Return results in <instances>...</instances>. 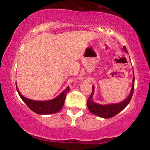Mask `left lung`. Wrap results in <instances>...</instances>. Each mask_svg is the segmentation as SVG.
Here are the masks:
<instances>
[{
	"label": "left lung",
	"mask_w": 150,
	"mask_h": 150,
	"mask_svg": "<svg viewBox=\"0 0 150 150\" xmlns=\"http://www.w3.org/2000/svg\"><path fill=\"white\" fill-rule=\"evenodd\" d=\"M123 50L126 52H128L125 46H123ZM134 85H135V77H133V80H132V86L131 89V92L129 96L124 101H121V102L118 103V104H107V105H101L97 104V103L93 101V94H94V87L92 86V92L91 93L90 96H89L88 99H87V107H88L89 111L93 114L96 115V116L101 117V118H110L112 117L115 116L116 114L120 112L122 110L128 106V104L130 103L131 100L132 94H133L134 90Z\"/></svg>",
	"instance_id": "8db88e82"
}]
</instances>
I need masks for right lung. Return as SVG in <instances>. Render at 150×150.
<instances>
[{"mask_svg": "<svg viewBox=\"0 0 150 150\" xmlns=\"http://www.w3.org/2000/svg\"><path fill=\"white\" fill-rule=\"evenodd\" d=\"M17 90H18L19 95L22 99V101L27 104V106L32 111H34L36 113H38V114L42 115L52 114V113H57L59 111H61L63 105H64L67 93L69 92L70 89L69 87H68L57 97L49 101H34L32 100V99H29L27 98L23 97L20 94L18 87H17Z\"/></svg>", "mask_w": 150, "mask_h": 150, "instance_id": "obj_1", "label": "right lung"}]
</instances>
